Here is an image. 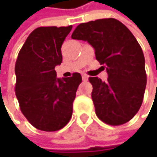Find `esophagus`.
Listing matches in <instances>:
<instances>
[{
    "label": "esophagus",
    "instance_id": "34e87169",
    "mask_svg": "<svg viewBox=\"0 0 157 157\" xmlns=\"http://www.w3.org/2000/svg\"><path fill=\"white\" fill-rule=\"evenodd\" d=\"M82 78H83V80L84 81H86V80H88V75H86V74H82Z\"/></svg>",
    "mask_w": 157,
    "mask_h": 157
}]
</instances>
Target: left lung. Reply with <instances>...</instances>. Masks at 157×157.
Instances as JSON below:
<instances>
[{
	"label": "left lung",
	"instance_id": "1",
	"mask_svg": "<svg viewBox=\"0 0 157 157\" xmlns=\"http://www.w3.org/2000/svg\"><path fill=\"white\" fill-rule=\"evenodd\" d=\"M71 38L87 41L108 74L106 82L89 78L96 115L111 126L129 121L142 105L147 84L145 58L134 35L122 22L104 18L80 23Z\"/></svg>",
	"mask_w": 157,
	"mask_h": 157
}]
</instances>
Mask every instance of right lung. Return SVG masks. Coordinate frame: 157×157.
Instances as JSON below:
<instances>
[{
	"instance_id": "obj_1",
	"label": "right lung",
	"mask_w": 157,
	"mask_h": 157,
	"mask_svg": "<svg viewBox=\"0 0 157 157\" xmlns=\"http://www.w3.org/2000/svg\"><path fill=\"white\" fill-rule=\"evenodd\" d=\"M71 28H36L28 36L15 62V92L20 109L29 122L39 130L61 129L72 115V103L81 75L74 72L60 79L54 70L62 63L61 46Z\"/></svg>"
}]
</instances>
